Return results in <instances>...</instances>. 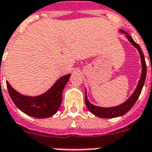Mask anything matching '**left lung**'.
Returning a JSON list of instances; mask_svg holds the SVG:
<instances>
[{
  "instance_id": "1",
  "label": "left lung",
  "mask_w": 152,
  "mask_h": 152,
  "mask_svg": "<svg viewBox=\"0 0 152 152\" xmlns=\"http://www.w3.org/2000/svg\"><path fill=\"white\" fill-rule=\"evenodd\" d=\"M119 32H121L122 34H124L127 39H129V41L135 47V48L138 50L140 55L141 58V64H142V71H141V76L139 81V83L136 86L135 91L132 93V94L130 96L129 99L125 101L124 103L119 104L117 106L113 107H108V108H104V107L97 106L94 104H91L89 102V100L87 98L86 96H86H85V102H86V104L87 108L89 110L90 113H92L93 114H94L95 116L101 117V118H114V117H117V116H121L127 113L128 112L132 109V107L133 106L134 104L136 103L137 99L140 95V93L143 89V85L145 82L146 79V75H147V66H146L145 58H144V55L143 53L141 50L140 47L139 46V44L133 40V39L132 38V36L130 35L127 33L126 31H123V30H120Z\"/></svg>"
}]
</instances>
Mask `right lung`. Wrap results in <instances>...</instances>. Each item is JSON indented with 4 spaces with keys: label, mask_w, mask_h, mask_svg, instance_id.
<instances>
[{
    "label": "right lung",
    "mask_w": 152,
    "mask_h": 152,
    "mask_svg": "<svg viewBox=\"0 0 152 152\" xmlns=\"http://www.w3.org/2000/svg\"><path fill=\"white\" fill-rule=\"evenodd\" d=\"M70 77V74L64 75L43 94L31 97L17 92L6 81L8 91L12 102L20 111L36 118H48L57 113L62 103L63 90Z\"/></svg>",
    "instance_id": "obj_1"
}]
</instances>
